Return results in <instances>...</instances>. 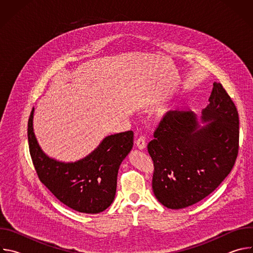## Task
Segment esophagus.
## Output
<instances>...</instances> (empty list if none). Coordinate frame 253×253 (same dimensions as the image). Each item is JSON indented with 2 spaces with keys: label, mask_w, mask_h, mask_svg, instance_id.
I'll list each match as a JSON object with an SVG mask.
<instances>
[{
  "label": "esophagus",
  "mask_w": 253,
  "mask_h": 253,
  "mask_svg": "<svg viewBox=\"0 0 253 253\" xmlns=\"http://www.w3.org/2000/svg\"><path fill=\"white\" fill-rule=\"evenodd\" d=\"M136 146H137L140 150L145 149V148H146L145 137H144V136H140V137L136 140Z\"/></svg>",
  "instance_id": "obj_1"
}]
</instances>
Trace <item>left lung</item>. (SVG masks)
Returning <instances> with one entry per match:
<instances>
[{"label":"left lung","instance_id":"8db88e82","mask_svg":"<svg viewBox=\"0 0 253 253\" xmlns=\"http://www.w3.org/2000/svg\"><path fill=\"white\" fill-rule=\"evenodd\" d=\"M199 127L192 111H168L148 144L154 172L152 188L164 206L181 209L204 199L232 170L239 148L236 106L214 83Z\"/></svg>","mask_w":253,"mask_h":253}]
</instances>
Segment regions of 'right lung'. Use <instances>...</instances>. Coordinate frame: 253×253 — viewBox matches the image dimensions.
Segmentation results:
<instances>
[{"label": "right lung", "mask_w": 253, "mask_h": 253, "mask_svg": "<svg viewBox=\"0 0 253 253\" xmlns=\"http://www.w3.org/2000/svg\"><path fill=\"white\" fill-rule=\"evenodd\" d=\"M34 108L28 121L31 158L40 181L66 206L96 214L109 207L116 193L119 167L133 147V131L106 137L87 157L74 163L49 158L33 131Z\"/></svg>", "instance_id": "obj_1"}]
</instances>
